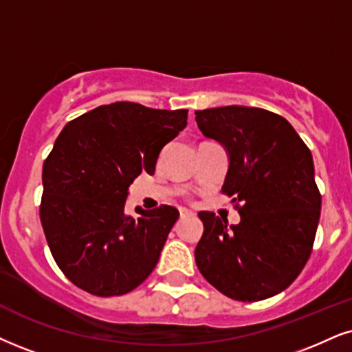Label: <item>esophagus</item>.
<instances>
[{"label":"esophagus","instance_id":"obj_1","mask_svg":"<svg viewBox=\"0 0 352 352\" xmlns=\"http://www.w3.org/2000/svg\"><path fill=\"white\" fill-rule=\"evenodd\" d=\"M179 214H181V217H190V215H196V214H194L192 210H189V209H181V210H179Z\"/></svg>","mask_w":352,"mask_h":352}]
</instances>
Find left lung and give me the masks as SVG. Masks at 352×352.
<instances>
[{
  "label": "left lung",
  "mask_w": 352,
  "mask_h": 352,
  "mask_svg": "<svg viewBox=\"0 0 352 352\" xmlns=\"http://www.w3.org/2000/svg\"><path fill=\"white\" fill-rule=\"evenodd\" d=\"M196 122L227 151L222 192L241 202L238 225L199 212V271L233 300L276 296L309 261L318 227L322 196L309 146L284 117L259 107L196 111Z\"/></svg>",
  "instance_id": "left-lung-1"
}]
</instances>
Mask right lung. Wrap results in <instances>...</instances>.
<instances>
[{
	"label": "right lung",
	"instance_id": "1",
	"mask_svg": "<svg viewBox=\"0 0 352 352\" xmlns=\"http://www.w3.org/2000/svg\"><path fill=\"white\" fill-rule=\"evenodd\" d=\"M188 125V109L112 102L76 117L42 169L41 222L55 263L98 297L124 296L153 271L179 212L125 214L129 186L153 175L163 146Z\"/></svg>",
	"mask_w": 352,
	"mask_h": 352
}]
</instances>
